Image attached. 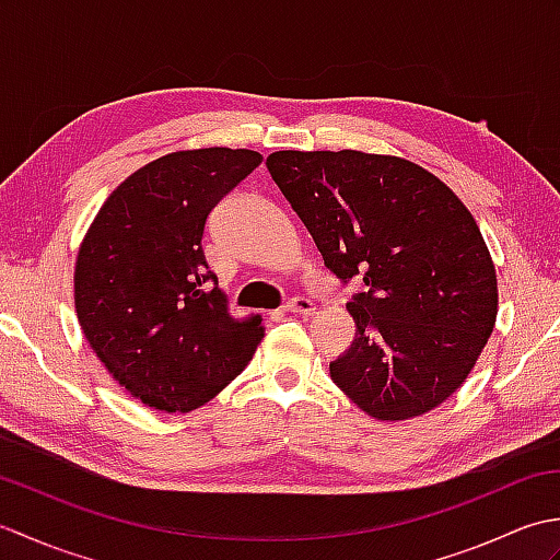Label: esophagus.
<instances>
[{
  "instance_id": "esophagus-1",
  "label": "esophagus",
  "mask_w": 560,
  "mask_h": 560,
  "mask_svg": "<svg viewBox=\"0 0 560 560\" xmlns=\"http://www.w3.org/2000/svg\"><path fill=\"white\" fill-rule=\"evenodd\" d=\"M283 311L293 315H313L315 303L307 299V295H295V299H291L287 305H283Z\"/></svg>"
}]
</instances>
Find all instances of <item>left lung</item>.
<instances>
[{
  "label": "left lung",
  "instance_id": "left-lung-1",
  "mask_svg": "<svg viewBox=\"0 0 560 560\" xmlns=\"http://www.w3.org/2000/svg\"><path fill=\"white\" fill-rule=\"evenodd\" d=\"M271 180L347 287L351 347L329 363L380 421L443 404L481 355L498 313L495 269L477 221L421 165L363 151H277Z\"/></svg>",
  "mask_w": 560,
  "mask_h": 560
}]
</instances>
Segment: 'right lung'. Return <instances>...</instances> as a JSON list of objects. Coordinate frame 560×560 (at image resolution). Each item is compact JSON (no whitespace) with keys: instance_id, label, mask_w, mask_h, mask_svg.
Listing matches in <instances>:
<instances>
[{"instance_id":"add662e5","label":"right lung","mask_w":560,"mask_h":560,"mask_svg":"<svg viewBox=\"0 0 560 560\" xmlns=\"http://www.w3.org/2000/svg\"><path fill=\"white\" fill-rule=\"evenodd\" d=\"M259 163L247 149L168 153L129 175L83 237L79 325L108 373L151 409L201 407L265 337L259 317L229 315L201 243L213 207Z\"/></svg>"}]
</instances>
